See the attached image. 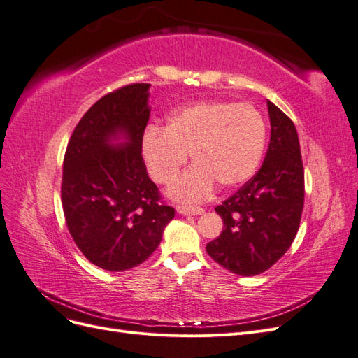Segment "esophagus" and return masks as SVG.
Masks as SVG:
<instances>
[{
  "instance_id": "1",
  "label": "esophagus",
  "mask_w": 358,
  "mask_h": 358,
  "mask_svg": "<svg viewBox=\"0 0 358 358\" xmlns=\"http://www.w3.org/2000/svg\"><path fill=\"white\" fill-rule=\"evenodd\" d=\"M176 212L180 213V215H201L204 210L201 208H199V206H187V204H179L176 206Z\"/></svg>"
}]
</instances>
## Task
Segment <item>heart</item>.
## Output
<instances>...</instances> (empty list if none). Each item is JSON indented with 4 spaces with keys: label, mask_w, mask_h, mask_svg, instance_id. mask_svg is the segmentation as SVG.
<instances>
[{
    "label": "heart",
    "mask_w": 358,
    "mask_h": 358,
    "mask_svg": "<svg viewBox=\"0 0 358 358\" xmlns=\"http://www.w3.org/2000/svg\"><path fill=\"white\" fill-rule=\"evenodd\" d=\"M267 124L255 106L206 100L173 110L164 129L149 125L142 155L149 176L169 185L191 154L196 164L173 182L169 196L196 203L209 197L216 182L225 189L243 185L262 164Z\"/></svg>",
    "instance_id": "obj_1"
}]
</instances>
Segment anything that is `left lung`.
Segmentation results:
<instances>
[{
	"label": "left lung",
	"mask_w": 358,
	"mask_h": 358,
	"mask_svg": "<svg viewBox=\"0 0 358 358\" xmlns=\"http://www.w3.org/2000/svg\"><path fill=\"white\" fill-rule=\"evenodd\" d=\"M267 109L272 133L263 166L239 191L216 206L224 230L206 245L216 263L241 276L266 272L288 251L305 203L297 129L268 100Z\"/></svg>",
	"instance_id": "1"
}]
</instances>
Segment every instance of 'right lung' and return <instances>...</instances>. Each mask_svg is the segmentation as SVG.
<instances>
[{
  "instance_id": "obj_1",
  "label": "right lung",
  "mask_w": 358,
  "mask_h": 358,
  "mask_svg": "<svg viewBox=\"0 0 358 358\" xmlns=\"http://www.w3.org/2000/svg\"><path fill=\"white\" fill-rule=\"evenodd\" d=\"M149 86L127 85L96 101L76 125L64 157L61 200L69 231L82 254L109 272L146 262L175 218L142 157Z\"/></svg>"
}]
</instances>
